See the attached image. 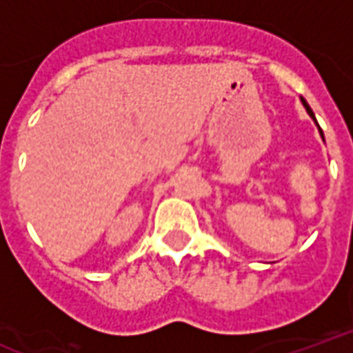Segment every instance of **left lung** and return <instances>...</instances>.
Wrapping results in <instances>:
<instances>
[{
	"label": "left lung",
	"instance_id": "8db88e82",
	"mask_svg": "<svg viewBox=\"0 0 353 353\" xmlns=\"http://www.w3.org/2000/svg\"><path fill=\"white\" fill-rule=\"evenodd\" d=\"M302 103H303V107H305V111H307V114L311 118H313L314 120V123H316V118H314V114H313V111H311V107H309L307 105V101H305V99L302 98ZM316 125H319V123H316ZM319 131H320V137H322V141H324V134H322V129H320V125H319Z\"/></svg>",
	"mask_w": 353,
	"mask_h": 353
}]
</instances>
